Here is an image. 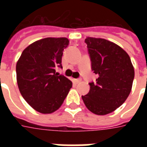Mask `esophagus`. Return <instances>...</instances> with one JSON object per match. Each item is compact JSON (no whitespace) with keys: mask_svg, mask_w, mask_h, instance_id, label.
<instances>
[{"mask_svg":"<svg viewBox=\"0 0 147 147\" xmlns=\"http://www.w3.org/2000/svg\"><path fill=\"white\" fill-rule=\"evenodd\" d=\"M81 81H82V79L81 78H77V79H74V82L76 83H79L81 82Z\"/></svg>","mask_w":147,"mask_h":147,"instance_id":"esophagus-1","label":"esophagus"}]
</instances>
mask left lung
<instances>
[{"instance_id":"obj_1","label":"left lung","mask_w":147,"mask_h":147,"mask_svg":"<svg viewBox=\"0 0 147 147\" xmlns=\"http://www.w3.org/2000/svg\"><path fill=\"white\" fill-rule=\"evenodd\" d=\"M92 70L98 78L90 82L89 92L82 96L90 111L98 115L110 114L129 96L134 78L130 58L121 47L100 38L85 40Z\"/></svg>"}]
</instances>
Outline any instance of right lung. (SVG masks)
<instances>
[{"label":"right lung","instance_id":"1","mask_svg":"<svg viewBox=\"0 0 147 147\" xmlns=\"http://www.w3.org/2000/svg\"><path fill=\"white\" fill-rule=\"evenodd\" d=\"M67 38H45L24 49L16 65L20 94L36 111L50 114L61 107L72 83L55 71L62 69Z\"/></svg>","mask_w":147,"mask_h":147}]
</instances>
